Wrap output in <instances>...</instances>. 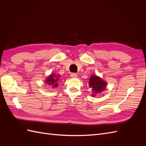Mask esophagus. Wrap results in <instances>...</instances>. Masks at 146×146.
Listing matches in <instances>:
<instances>
[{"mask_svg": "<svg viewBox=\"0 0 146 146\" xmlns=\"http://www.w3.org/2000/svg\"><path fill=\"white\" fill-rule=\"evenodd\" d=\"M70 77L72 78H77V75L76 73H72L70 74Z\"/></svg>", "mask_w": 146, "mask_h": 146, "instance_id": "34e87169", "label": "esophagus"}]
</instances>
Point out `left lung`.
Returning <instances> with one entry per match:
<instances>
[{
	"label": "left lung",
	"mask_w": 146,
	"mask_h": 146,
	"mask_svg": "<svg viewBox=\"0 0 146 146\" xmlns=\"http://www.w3.org/2000/svg\"><path fill=\"white\" fill-rule=\"evenodd\" d=\"M106 86H107V82L103 80L99 77L92 75L90 77L89 87L92 90V97H95L96 94L104 91L105 90Z\"/></svg>",
	"instance_id": "obj_1"
}]
</instances>
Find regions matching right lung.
Returning <instances> with one entry per match:
<instances>
[{"label":"right lung","mask_w":146,"mask_h":146,"mask_svg":"<svg viewBox=\"0 0 146 146\" xmlns=\"http://www.w3.org/2000/svg\"><path fill=\"white\" fill-rule=\"evenodd\" d=\"M58 75L56 76L55 74H51V75H50V76L46 78L45 82L47 85L50 86L52 88H57V86H58Z\"/></svg>","instance_id":"1"}]
</instances>
